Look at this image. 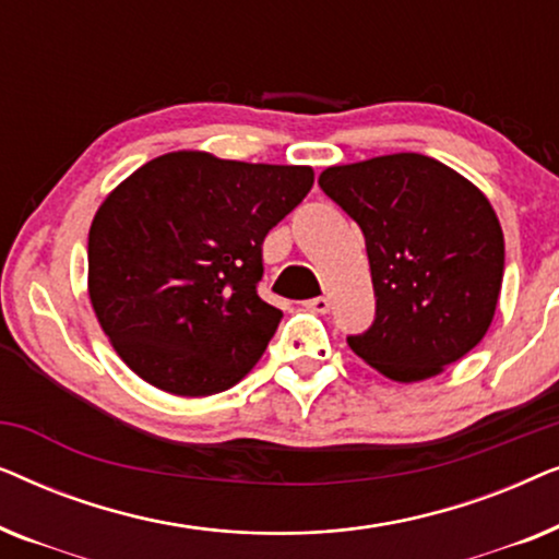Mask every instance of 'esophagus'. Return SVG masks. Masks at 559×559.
<instances>
[{
    "label": "esophagus",
    "mask_w": 559,
    "mask_h": 559,
    "mask_svg": "<svg viewBox=\"0 0 559 559\" xmlns=\"http://www.w3.org/2000/svg\"><path fill=\"white\" fill-rule=\"evenodd\" d=\"M305 308L308 310H312V312H331V297H325V295H320V297H312V300H308L305 302Z\"/></svg>",
    "instance_id": "obj_1"
}]
</instances>
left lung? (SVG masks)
I'll use <instances>...</instances> for the list:
<instances>
[{"mask_svg":"<svg viewBox=\"0 0 559 559\" xmlns=\"http://www.w3.org/2000/svg\"><path fill=\"white\" fill-rule=\"evenodd\" d=\"M323 193L361 226L377 316L348 346L394 381H423L484 338L503 280V234L480 190L400 152L335 165Z\"/></svg>","mask_w":559,"mask_h":559,"instance_id":"8db88e82","label":"left lung"}]
</instances>
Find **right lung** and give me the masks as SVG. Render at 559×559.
Listing matches in <instances>:
<instances>
[{"label":"right lung","instance_id":"add662e5","mask_svg":"<svg viewBox=\"0 0 559 559\" xmlns=\"http://www.w3.org/2000/svg\"><path fill=\"white\" fill-rule=\"evenodd\" d=\"M312 170L170 152L129 175L88 231V295L129 369L178 396L249 373L282 310L257 287L264 236L302 203Z\"/></svg>","mask_w":559,"mask_h":559}]
</instances>
